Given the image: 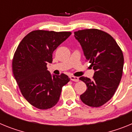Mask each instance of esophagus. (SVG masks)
Masks as SVG:
<instances>
[{"label": "esophagus", "mask_w": 132, "mask_h": 132, "mask_svg": "<svg viewBox=\"0 0 132 132\" xmlns=\"http://www.w3.org/2000/svg\"><path fill=\"white\" fill-rule=\"evenodd\" d=\"M70 79H71V80L74 81V82H78L79 81V78L76 77V76H71Z\"/></svg>", "instance_id": "34e87169"}]
</instances>
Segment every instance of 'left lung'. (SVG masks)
<instances>
[{
	"instance_id": "8db88e82",
	"label": "left lung",
	"mask_w": 132,
	"mask_h": 132,
	"mask_svg": "<svg viewBox=\"0 0 132 132\" xmlns=\"http://www.w3.org/2000/svg\"><path fill=\"white\" fill-rule=\"evenodd\" d=\"M74 36L95 70L92 80L84 76L79 78L87 86L80 99L87 106L100 107L112 98L118 87L123 73V52L114 38L101 30H80L74 32Z\"/></svg>"
}]
</instances>
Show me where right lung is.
I'll use <instances>...</instances> for the list:
<instances>
[{
	"label": "right lung",
	"instance_id": "right-lung-1",
	"mask_svg": "<svg viewBox=\"0 0 132 132\" xmlns=\"http://www.w3.org/2000/svg\"><path fill=\"white\" fill-rule=\"evenodd\" d=\"M71 34L33 30L24 37L14 52V76L24 98L36 108L54 107L59 100L62 87L70 80L64 74L52 76L46 65L52 62L54 50Z\"/></svg>",
	"mask_w": 132,
	"mask_h": 132
}]
</instances>
